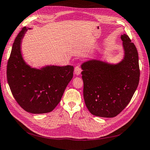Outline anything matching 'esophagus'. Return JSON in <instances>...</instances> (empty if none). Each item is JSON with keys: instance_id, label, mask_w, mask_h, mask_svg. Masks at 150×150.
Instances as JSON below:
<instances>
[{"instance_id": "esophagus-1", "label": "esophagus", "mask_w": 150, "mask_h": 150, "mask_svg": "<svg viewBox=\"0 0 150 150\" xmlns=\"http://www.w3.org/2000/svg\"><path fill=\"white\" fill-rule=\"evenodd\" d=\"M81 71H82V69H81V68L79 66H77L75 69H74V74L76 75V76H79L80 74Z\"/></svg>"}]
</instances>
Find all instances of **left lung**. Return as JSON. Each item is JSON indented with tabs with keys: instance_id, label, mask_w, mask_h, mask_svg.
I'll list each match as a JSON object with an SVG mask.
<instances>
[{
	"instance_id": "obj_1",
	"label": "left lung",
	"mask_w": 150,
	"mask_h": 150,
	"mask_svg": "<svg viewBox=\"0 0 150 150\" xmlns=\"http://www.w3.org/2000/svg\"><path fill=\"white\" fill-rule=\"evenodd\" d=\"M124 57L117 64L91 59L81 64L86 106L92 115L113 117L124 110L139 81L138 53L128 35H121Z\"/></svg>"
}]
</instances>
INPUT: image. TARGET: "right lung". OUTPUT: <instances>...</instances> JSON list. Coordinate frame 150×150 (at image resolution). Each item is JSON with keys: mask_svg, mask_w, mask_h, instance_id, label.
I'll use <instances>...</instances> for the list:
<instances>
[{"mask_svg": "<svg viewBox=\"0 0 150 150\" xmlns=\"http://www.w3.org/2000/svg\"><path fill=\"white\" fill-rule=\"evenodd\" d=\"M30 28H22L13 44L7 62V78L16 101L25 111L42 114L55 108L73 76L72 66L32 67L24 60L21 43Z\"/></svg>", "mask_w": 150, "mask_h": 150, "instance_id": "obj_1", "label": "right lung"}]
</instances>
